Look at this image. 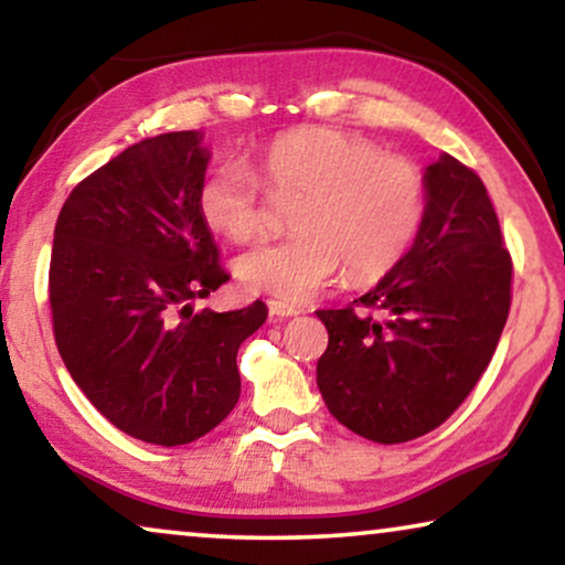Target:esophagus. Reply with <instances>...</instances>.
<instances>
[{"label":"esophagus","instance_id":"34e87169","mask_svg":"<svg viewBox=\"0 0 565 565\" xmlns=\"http://www.w3.org/2000/svg\"><path fill=\"white\" fill-rule=\"evenodd\" d=\"M267 308H269V316H275V319H290V316L300 313L298 308H292L288 303H280V300H269Z\"/></svg>","mask_w":565,"mask_h":565}]
</instances>
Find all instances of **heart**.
I'll use <instances>...</instances> for the list:
<instances>
[{
	"mask_svg": "<svg viewBox=\"0 0 565 565\" xmlns=\"http://www.w3.org/2000/svg\"><path fill=\"white\" fill-rule=\"evenodd\" d=\"M262 179L277 195H300L296 236L259 244L234 262L244 290L306 303L342 275L370 282L406 257L427 215V180L416 161L383 153L334 128H298L262 153ZM238 159H226L198 192L203 221L231 242L265 231L267 189Z\"/></svg>",
	"mask_w": 565,
	"mask_h": 565,
	"instance_id": "b5f03b06",
	"label": "heart"
}]
</instances>
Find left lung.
<instances>
[{
  "mask_svg": "<svg viewBox=\"0 0 565 565\" xmlns=\"http://www.w3.org/2000/svg\"><path fill=\"white\" fill-rule=\"evenodd\" d=\"M427 215L373 290L316 311L323 404L354 435L398 445L437 429L489 367L512 306V257L489 192L450 153L427 167Z\"/></svg>",
  "mask_w": 565,
  "mask_h": 565,
  "instance_id": "left-lung-1",
  "label": "left lung"
}]
</instances>
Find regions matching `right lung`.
Segmentation results:
<instances>
[{"label":"right lung","instance_id":"right-lung-1","mask_svg":"<svg viewBox=\"0 0 565 565\" xmlns=\"http://www.w3.org/2000/svg\"><path fill=\"white\" fill-rule=\"evenodd\" d=\"M198 130L143 138L82 180L53 231L49 300L61 360L126 435L188 445L242 393L236 352L267 319L192 311L228 280L198 207L211 153Z\"/></svg>","mask_w":565,"mask_h":565}]
</instances>
